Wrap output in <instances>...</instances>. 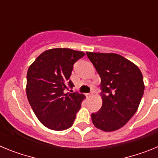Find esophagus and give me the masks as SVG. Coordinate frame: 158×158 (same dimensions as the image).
I'll use <instances>...</instances> for the list:
<instances>
[{
  "instance_id": "34e87169",
  "label": "esophagus",
  "mask_w": 158,
  "mask_h": 158,
  "mask_svg": "<svg viewBox=\"0 0 158 158\" xmlns=\"http://www.w3.org/2000/svg\"><path fill=\"white\" fill-rule=\"evenodd\" d=\"M92 96H93V93H88V94H87V97H91Z\"/></svg>"
}]
</instances>
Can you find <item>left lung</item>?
<instances>
[{
    "instance_id": "obj_1",
    "label": "left lung",
    "mask_w": 158,
    "mask_h": 158,
    "mask_svg": "<svg viewBox=\"0 0 158 158\" xmlns=\"http://www.w3.org/2000/svg\"><path fill=\"white\" fill-rule=\"evenodd\" d=\"M101 78L102 107L92 114L94 126L103 131L118 130L132 118L140 104L145 85L135 64L114 53L86 52Z\"/></svg>"
}]
</instances>
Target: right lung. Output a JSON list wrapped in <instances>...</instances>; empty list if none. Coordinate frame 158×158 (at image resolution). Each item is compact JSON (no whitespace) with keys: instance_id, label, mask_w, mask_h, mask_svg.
<instances>
[{"instance_id":"add662e5","label":"right lung","mask_w":158,"mask_h":158,"mask_svg":"<svg viewBox=\"0 0 158 158\" xmlns=\"http://www.w3.org/2000/svg\"><path fill=\"white\" fill-rule=\"evenodd\" d=\"M83 51L69 48L50 49L38 56L29 66L26 93L38 119L53 131H64L73 124L77 112L85 96L78 93H65L73 65L85 56Z\"/></svg>"}]
</instances>
